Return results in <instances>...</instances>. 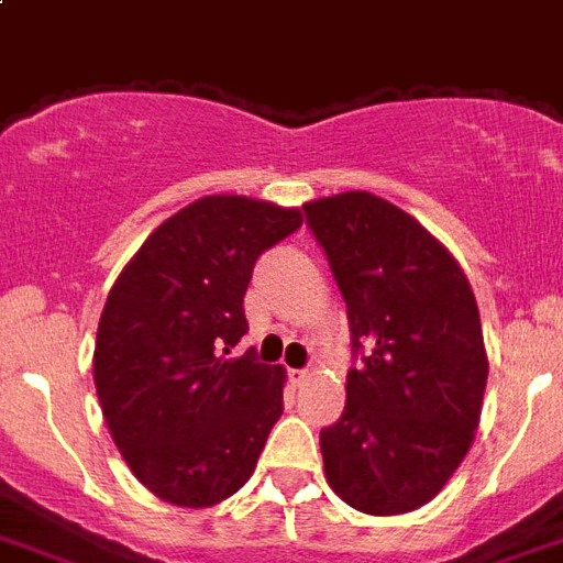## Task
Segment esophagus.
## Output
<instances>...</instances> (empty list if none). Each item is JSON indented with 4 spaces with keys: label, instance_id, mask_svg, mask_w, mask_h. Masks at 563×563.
Segmentation results:
<instances>
[{
    "label": "esophagus",
    "instance_id": "34e87169",
    "mask_svg": "<svg viewBox=\"0 0 563 563\" xmlns=\"http://www.w3.org/2000/svg\"><path fill=\"white\" fill-rule=\"evenodd\" d=\"M308 373L306 369H288V382L294 384V387H302V384H308Z\"/></svg>",
    "mask_w": 563,
    "mask_h": 563
}]
</instances>
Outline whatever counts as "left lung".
<instances>
[{
  "label": "left lung",
  "mask_w": 563,
  "mask_h": 563,
  "mask_svg": "<svg viewBox=\"0 0 563 563\" xmlns=\"http://www.w3.org/2000/svg\"><path fill=\"white\" fill-rule=\"evenodd\" d=\"M302 210L364 351L342 418L319 432L328 485L362 514H409L443 490L479 427L477 300L452 252L387 199L347 190Z\"/></svg>",
  "instance_id": "left-lung-1"
}]
</instances>
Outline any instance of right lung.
<instances>
[{"label": "right lung", "mask_w": 563, "mask_h": 563, "mask_svg": "<svg viewBox=\"0 0 563 563\" xmlns=\"http://www.w3.org/2000/svg\"><path fill=\"white\" fill-rule=\"evenodd\" d=\"M302 212L205 196L162 221L106 297L95 387L111 440L162 503L210 508L244 488L283 415L280 364L250 351L244 294L257 257Z\"/></svg>", "instance_id": "1"}]
</instances>
